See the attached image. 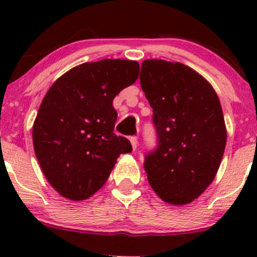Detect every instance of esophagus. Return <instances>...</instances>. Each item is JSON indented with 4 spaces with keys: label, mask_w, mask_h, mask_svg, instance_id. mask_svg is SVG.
<instances>
[{
    "label": "esophagus",
    "mask_w": 257,
    "mask_h": 257,
    "mask_svg": "<svg viewBox=\"0 0 257 257\" xmlns=\"http://www.w3.org/2000/svg\"><path fill=\"white\" fill-rule=\"evenodd\" d=\"M129 140H131V143H132L133 150L137 149V146H138V138L137 137H131V139H129Z\"/></svg>",
    "instance_id": "1"
}]
</instances>
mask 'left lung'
<instances>
[{
	"instance_id": "left-lung-1",
	"label": "left lung",
	"mask_w": 257,
	"mask_h": 257,
	"mask_svg": "<svg viewBox=\"0 0 257 257\" xmlns=\"http://www.w3.org/2000/svg\"><path fill=\"white\" fill-rule=\"evenodd\" d=\"M140 84L157 134V147L144 162L147 179L164 202L188 204L213 182L225 151L220 100L204 77L181 63L145 60Z\"/></svg>"
}]
</instances>
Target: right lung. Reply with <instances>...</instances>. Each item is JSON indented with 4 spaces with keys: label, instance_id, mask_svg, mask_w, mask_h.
<instances>
[{
    "label": "right lung",
    "instance_id": "add662e5",
    "mask_svg": "<svg viewBox=\"0 0 257 257\" xmlns=\"http://www.w3.org/2000/svg\"><path fill=\"white\" fill-rule=\"evenodd\" d=\"M138 61L104 59L64 73L47 91L32 128L41 169L55 191L83 200L104 186L131 141L113 133L114 96L139 77Z\"/></svg>",
    "mask_w": 257,
    "mask_h": 257
}]
</instances>
